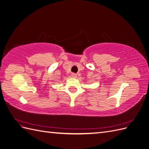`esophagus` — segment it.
<instances>
[{
  "label": "esophagus",
  "mask_w": 149,
  "mask_h": 149,
  "mask_svg": "<svg viewBox=\"0 0 149 149\" xmlns=\"http://www.w3.org/2000/svg\"><path fill=\"white\" fill-rule=\"evenodd\" d=\"M71 76H72V77H73V78H76V77H77V74H76V73H72Z\"/></svg>",
  "instance_id": "esophagus-1"
}]
</instances>
